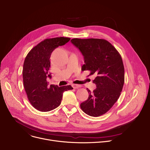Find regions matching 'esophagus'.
<instances>
[{
    "instance_id": "1",
    "label": "esophagus",
    "mask_w": 150,
    "mask_h": 150,
    "mask_svg": "<svg viewBox=\"0 0 150 150\" xmlns=\"http://www.w3.org/2000/svg\"><path fill=\"white\" fill-rule=\"evenodd\" d=\"M72 87L74 88H78L79 87H81V86L80 85H78V84H73L72 85Z\"/></svg>"
}]
</instances>
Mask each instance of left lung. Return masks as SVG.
Masks as SVG:
<instances>
[{
	"instance_id": "left-lung-1",
	"label": "left lung",
	"mask_w": 150,
	"mask_h": 150,
	"mask_svg": "<svg viewBox=\"0 0 150 150\" xmlns=\"http://www.w3.org/2000/svg\"><path fill=\"white\" fill-rule=\"evenodd\" d=\"M72 43L84 57L83 71L95 75L93 92L80 104L87 115L98 117L107 113L117 101L124 84V67L121 55L108 41L99 38H73Z\"/></svg>"
}]
</instances>
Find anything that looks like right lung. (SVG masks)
Instances as JSON below:
<instances>
[{"label": "right lung", "instance_id": "obj_1", "mask_svg": "<svg viewBox=\"0 0 150 150\" xmlns=\"http://www.w3.org/2000/svg\"><path fill=\"white\" fill-rule=\"evenodd\" d=\"M70 40L63 37L46 38L34 47L25 58L23 68V86L28 100L37 110L45 112L56 108L61 104L63 92L73 89L71 85L49 86L46 79L47 77L51 78V74H48L51 53Z\"/></svg>", "mask_w": 150, "mask_h": 150}]
</instances>
